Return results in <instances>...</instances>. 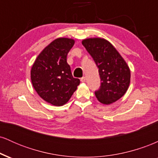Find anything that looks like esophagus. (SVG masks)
<instances>
[{"mask_svg": "<svg viewBox=\"0 0 158 158\" xmlns=\"http://www.w3.org/2000/svg\"><path fill=\"white\" fill-rule=\"evenodd\" d=\"M80 80H81V82H85V80H86V79H85V77H81V78Z\"/></svg>", "mask_w": 158, "mask_h": 158, "instance_id": "obj_1", "label": "esophagus"}]
</instances>
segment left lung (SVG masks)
Segmentation results:
<instances>
[{
    "label": "left lung",
    "instance_id": "1",
    "mask_svg": "<svg viewBox=\"0 0 158 158\" xmlns=\"http://www.w3.org/2000/svg\"><path fill=\"white\" fill-rule=\"evenodd\" d=\"M82 44L93 58L101 79L96 97L106 105L116 102L126 94L131 73L126 62L109 41L100 38L87 39Z\"/></svg>",
    "mask_w": 158,
    "mask_h": 158
}]
</instances>
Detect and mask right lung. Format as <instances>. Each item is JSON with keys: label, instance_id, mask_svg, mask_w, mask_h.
Here are the masks:
<instances>
[{"label": "right lung", "instance_id": "add662e5", "mask_svg": "<svg viewBox=\"0 0 158 158\" xmlns=\"http://www.w3.org/2000/svg\"><path fill=\"white\" fill-rule=\"evenodd\" d=\"M74 40L59 38L39 54L31 70V81L38 94L55 106L68 102L80 80L73 78L67 56Z\"/></svg>", "mask_w": 158, "mask_h": 158}]
</instances>
